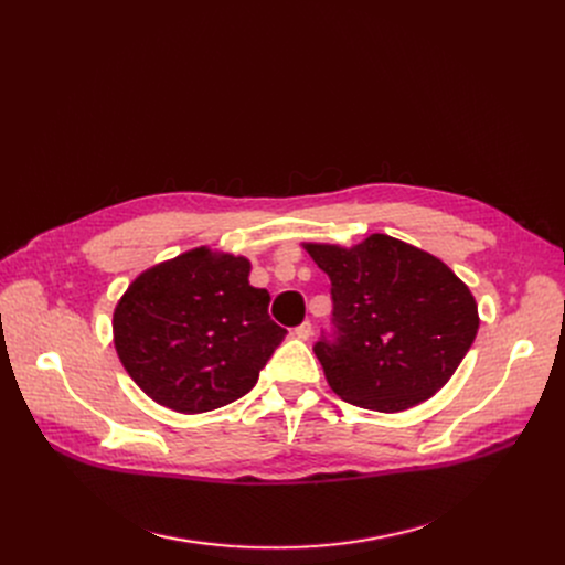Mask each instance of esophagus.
Returning <instances> with one entry per match:
<instances>
[{"label":"esophagus","mask_w":565,"mask_h":565,"mask_svg":"<svg viewBox=\"0 0 565 565\" xmlns=\"http://www.w3.org/2000/svg\"><path fill=\"white\" fill-rule=\"evenodd\" d=\"M295 339H300V341H309L311 339V334H313V328H311V322H302V324H298V328H295Z\"/></svg>","instance_id":"obj_1"}]
</instances>
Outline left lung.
Returning <instances> with one entry per match:
<instances>
[{
    "mask_svg": "<svg viewBox=\"0 0 565 565\" xmlns=\"http://www.w3.org/2000/svg\"><path fill=\"white\" fill-rule=\"evenodd\" d=\"M302 247L332 281L334 339L313 345L332 392L375 412H403L437 394L481 322L451 267L384 233L354 247Z\"/></svg>",
    "mask_w": 565,
    "mask_h": 565,
    "instance_id": "left-lung-1",
    "label": "left lung"
}]
</instances>
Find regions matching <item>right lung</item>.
I'll use <instances>...</instances> for the list:
<instances>
[{"mask_svg": "<svg viewBox=\"0 0 565 565\" xmlns=\"http://www.w3.org/2000/svg\"><path fill=\"white\" fill-rule=\"evenodd\" d=\"M245 256L190 249L143 270L114 309V348L137 387L183 414L245 396L286 330Z\"/></svg>", "mask_w": 565, "mask_h": 565, "instance_id": "1", "label": "right lung"}]
</instances>
